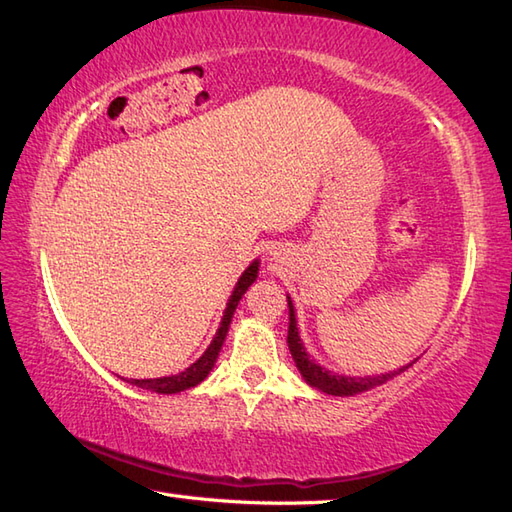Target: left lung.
Instances as JSON below:
<instances>
[{"label":"left lung","instance_id":"8db88e82","mask_svg":"<svg viewBox=\"0 0 512 512\" xmlns=\"http://www.w3.org/2000/svg\"><path fill=\"white\" fill-rule=\"evenodd\" d=\"M287 304H289V333H287V344H289V352L295 361V368L300 370L302 379L311 385V388L320 390L324 394L331 396H355L361 392H368L377 385H383L385 381L394 379L396 374H401L403 370H407L412 363L407 366H401L390 372L383 374H372V377H348V374H337L333 370H328L324 366H320L309 352L304 348V342L300 339V331H298V320H295V306L287 293Z\"/></svg>","mask_w":512,"mask_h":512}]
</instances>
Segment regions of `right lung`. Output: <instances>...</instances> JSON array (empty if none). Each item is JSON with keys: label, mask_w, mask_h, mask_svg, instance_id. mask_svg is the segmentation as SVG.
Listing matches in <instances>:
<instances>
[{"label": "right lung", "mask_w": 512, "mask_h": 512, "mask_svg": "<svg viewBox=\"0 0 512 512\" xmlns=\"http://www.w3.org/2000/svg\"><path fill=\"white\" fill-rule=\"evenodd\" d=\"M258 267H260V263H258V258H256L254 263L243 271L241 278H238L236 287H234V291L230 295V300H227V304H225V311H223V317H221V324L217 328V335L212 337L210 346L206 348V352H203V355L195 363H190V366L184 372L170 374V377L127 379V383L138 385V388H142V390L157 392V394H177V392H184V390L195 388V385H199L203 379H206L208 374L212 372L214 363H217V359H219V352L223 348L227 331H230V324H232V317H234V311H236L238 302H241L245 291L252 287L254 282H256V278H258Z\"/></svg>", "instance_id": "obj_1"}]
</instances>
